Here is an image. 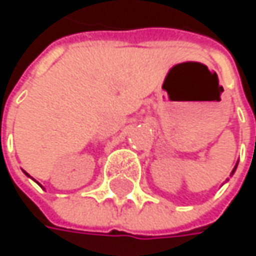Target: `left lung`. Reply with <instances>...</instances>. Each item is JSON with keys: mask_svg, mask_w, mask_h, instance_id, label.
<instances>
[{"mask_svg": "<svg viewBox=\"0 0 256 256\" xmlns=\"http://www.w3.org/2000/svg\"><path fill=\"white\" fill-rule=\"evenodd\" d=\"M236 168H237V166H236ZM236 168H234V169H232V174H234V170H236Z\"/></svg>", "mask_w": 256, "mask_h": 256, "instance_id": "1", "label": "left lung"}]
</instances>
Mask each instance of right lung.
Listing matches in <instances>:
<instances>
[{
  "mask_svg": "<svg viewBox=\"0 0 256 256\" xmlns=\"http://www.w3.org/2000/svg\"><path fill=\"white\" fill-rule=\"evenodd\" d=\"M25 174H26V172H25ZM26 175H28V174H26ZM28 176H29V175H28Z\"/></svg>",
  "mask_w": 256,
  "mask_h": 256,
  "instance_id": "obj_1",
  "label": "right lung"
}]
</instances>
